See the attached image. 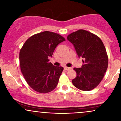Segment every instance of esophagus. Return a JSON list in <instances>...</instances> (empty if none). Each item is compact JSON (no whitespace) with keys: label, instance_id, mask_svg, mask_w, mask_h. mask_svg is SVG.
<instances>
[{"label":"esophagus","instance_id":"esophagus-1","mask_svg":"<svg viewBox=\"0 0 121 121\" xmlns=\"http://www.w3.org/2000/svg\"><path fill=\"white\" fill-rule=\"evenodd\" d=\"M70 69V68L66 67V66H65V67H64V70H69V69Z\"/></svg>","mask_w":121,"mask_h":121}]
</instances>
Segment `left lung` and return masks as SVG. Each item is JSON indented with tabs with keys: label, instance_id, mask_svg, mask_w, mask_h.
<instances>
[{
	"label": "left lung",
	"instance_id": "8db88e82",
	"mask_svg": "<svg viewBox=\"0 0 121 121\" xmlns=\"http://www.w3.org/2000/svg\"><path fill=\"white\" fill-rule=\"evenodd\" d=\"M67 39L74 47L78 57L83 58L81 68H74L77 76L72 80L78 89L89 91L96 87L103 78L108 66V57L99 37L84 30L69 35Z\"/></svg>",
	"mask_w": 121,
	"mask_h": 121
}]
</instances>
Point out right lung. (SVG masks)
Wrapping results in <instances>:
<instances>
[{
	"mask_svg": "<svg viewBox=\"0 0 121 121\" xmlns=\"http://www.w3.org/2000/svg\"><path fill=\"white\" fill-rule=\"evenodd\" d=\"M65 41L56 33L44 31L30 37L19 53L22 73L27 84L34 91L47 93L57 86L63 70L49 62L56 47Z\"/></svg>",
	"mask_w": 121,
	"mask_h": 121,
	"instance_id": "add662e5",
	"label": "right lung"
}]
</instances>
